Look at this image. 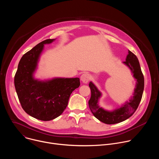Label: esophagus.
<instances>
[{
	"label": "esophagus",
	"mask_w": 159,
	"mask_h": 159,
	"mask_svg": "<svg viewBox=\"0 0 159 159\" xmlns=\"http://www.w3.org/2000/svg\"><path fill=\"white\" fill-rule=\"evenodd\" d=\"M90 79V76L88 74H83L81 76H80V80L85 84H87Z\"/></svg>",
	"instance_id": "esophagus-1"
}]
</instances>
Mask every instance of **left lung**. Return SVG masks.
I'll return each mask as SVG.
<instances>
[{
  "label": "left lung",
  "mask_w": 159,
  "mask_h": 159,
  "mask_svg": "<svg viewBox=\"0 0 159 159\" xmlns=\"http://www.w3.org/2000/svg\"><path fill=\"white\" fill-rule=\"evenodd\" d=\"M123 63L129 68L137 82L133 96L131 97L129 101H127L120 107L113 110H107L101 107L99 105V101L102 96V93L93 82H90L89 84L91 90V97L89 101V108L98 120L107 125L122 122L131 116L138 108L142 98L144 89V77L137 56L128 50L126 61Z\"/></svg>",
  "instance_id": "8db88e82"
}]
</instances>
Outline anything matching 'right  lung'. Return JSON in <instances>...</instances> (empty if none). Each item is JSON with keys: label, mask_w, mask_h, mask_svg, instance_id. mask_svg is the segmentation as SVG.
<instances>
[{"label": "right lung", "mask_w": 159, "mask_h": 159, "mask_svg": "<svg viewBox=\"0 0 159 159\" xmlns=\"http://www.w3.org/2000/svg\"><path fill=\"white\" fill-rule=\"evenodd\" d=\"M55 40L43 41L26 53L19 61L14 77L16 90L22 109L41 121H50L61 115L70 94L80 84L79 78L57 77L44 80L34 78L44 45Z\"/></svg>", "instance_id": "obj_1"}]
</instances>
